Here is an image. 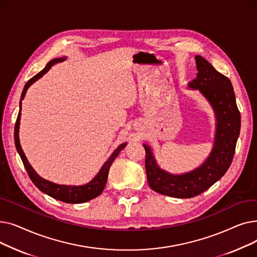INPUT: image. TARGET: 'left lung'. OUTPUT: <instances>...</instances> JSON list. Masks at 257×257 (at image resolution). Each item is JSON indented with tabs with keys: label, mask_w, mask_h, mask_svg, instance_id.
I'll return each instance as SVG.
<instances>
[{
	"label": "left lung",
	"mask_w": 257,
	"mask_h": 257,
	"mask_svg": "<svg viewBox=\"0 0 257 257\" xmlns=\"http://www.w3.org/2000/svg\"><path fill=\"white\" fill-rule=\"evenodd\" d=\"M195 58L198 74L188 85L199 89L209 101L218 121L214 147L208 159L191 173L172 175L159 169L150 147L144 145L145 168L150 187L161 195L181 199L202 194L224 176L232 163L240 130V113L231 81L202 56Z\"/></svg>",
	"instance_id": "obj_1"
}]
</instances>
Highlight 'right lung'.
Wrapping results in <instances>:
<instances>
[{
    "label": "right lung",
    "instance_id": "right-lung-1",
    "mask_svg": "<svg viewBox=\"0 0 257 257\" xmlns=\"http://www.w3.org/2000/svg\"><path fill=\"white\" fill-rule=\"evenodd\" d=\"M65 60V57L62 58H56V59H53L51 60L43 71H40L38 74H36L34 77H32L28 82L26 83L24 90L22 92V97L21 100L24 99L25 94L27 89L28 87L35 82L37 79H39L43 75H45L50 69L53 64H55L57 62H61ZM20 119H21V109L16 121V127H15V143H16V147H17V150L22 158V161L24 164V167L28 173L30 179L32 180V182L35 184V186L38 188V190L42 191L43 193L49 195L50 197L54 198V199H57L59 201L65 202V203H83V202H87L93 198L98 197L99 195H101V193L103 192L105 184L107 182V177H108V171H109V168L112 164V161L115 159V157L118 155V153L120 152V150H123L126 143L125 144H121L117 147V149L111 154V156L109 157L106 163L104 164V166L102 167V169L100 170L99 174L97 175L96 177H94L90 182H88L85 185L82 186H71V185H59V184H55V183H52L48 180L43 179L42 177H39L38 175L35 173V171L32 169V167L30 166V164L28 163V160H27L21 145H20V139H19V128H20Z\"/></svg>",
    "mask_w": 257,
    "mask_h": 257
}]
</instances>
